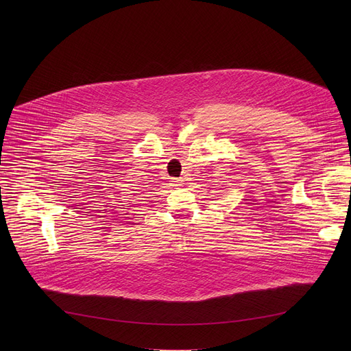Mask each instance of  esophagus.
<instances>
[{"mask_svg": "<svg viewBox=\"0 0 351 351\" xmlns=\"http://www.w3.org/2000/svg\"><path fill=\"white\" fill-rule=\"evenodd\" d=\"M172 185L182 186L183 185V179H172Z\"/></svg>", "mask_w": 351, "mask_h": 351, "instance_id": "1", "label": "esophagus"}]
</instances>
